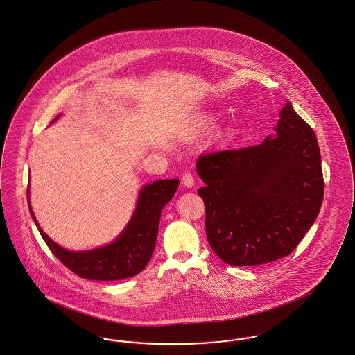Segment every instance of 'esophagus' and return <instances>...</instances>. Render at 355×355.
Instances as JSON below:
<instances>
[{
	"label": "esophagus",
	"mask_w": 355,
	"mask_h": 355,
	"mask_svg": "<svg viewBox=\"0 0 355 355\" xmlns=\"http://www.w3.org/2000/svg\"><path fill=\"white\" fill-rule=\"evenodd\" d=\"M181 181H182L184 187H188V188H191V187L194 185V177H193L191 173H185V174L182 175Z\"/></svg>",
	"instance_id": "1"
}]
</instances>
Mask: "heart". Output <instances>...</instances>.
<instances>
[{
    "mask_svg": "<svg viewBox=\"0 0 355 355\" xmlns=\"http://www.w3.org/2000/svg\"><path fill=\"white\" fill-rule=\"evenodd\" d=\"M216 125V117L214 114H204L201 116L196 124H194V134H202L207 132Z\"/></svg>",
    "mask_w": 355,
    "mask_h": 355,
    "instance_id": "obj_1",
    "label": "heart"
}]
</instances>
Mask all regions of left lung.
<instances>
[{"mask_svg": "<svg viewBox=\"0 0 355 355\" xmlns=\"http://www.w3.org/2000/svg\"><path fill=\"white\" fill-rule=\"evenodd\" d=\"M205 231L218 258L252 266L289 255L318 218L324 180L313 130L288 101L261 144L202 154Z\"/></svg>", "mask_w": 355, "mask_h": 355, "instance_id": "1", "label": "left lung"}]
</instances>
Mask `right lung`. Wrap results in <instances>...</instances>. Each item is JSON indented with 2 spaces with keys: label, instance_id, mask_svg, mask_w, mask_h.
Here are the masks:
<instances>
[{
  "label": "right lung",
  "instance_id": "right-lung-1",
  "mask_svg": "<svg viewBox=\"0 0 355 355\" xmlns=\"http://www.w3.org/2000/svg\"><path fill=\"white\" fill-rule=\"evenodd\" d=\"M178 184L180 181L174 178L146 185L140 191L135 214L124 232L113 243L90 251L73 252L56 245L39 228L31 207L29 211L43 241L69 270L86 279L116 281L137 275L150 262L155 248L161 212L173 198Z\"/></svg>",
  "mask_w": 355,
  "mask_h": 355
}]
</instances>
